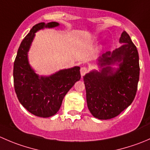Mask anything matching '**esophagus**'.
Segmentation results:
<instances>
[{
  "instance_id": "esophagus-1",
  "label": "esophagus",
  "mask_w": 150,
  "mask_h": 150,
  "mask_svg": "<svg viewBox=\"0 0 150 150\" xmlns=\"http://www.w3.org/2000/svg\"><path fill=\"white\" fill-rule=\"evenodd\" d=\"M88 72V68L86 67H83L81 68V74L82 76L86 75Z\"/></svg>"
}]
</instances>
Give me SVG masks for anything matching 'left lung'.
Here are the masks:
<instances>
[{"label": "left lung", "mask_w": 150, "mask_h": 150, "mask_svg": "<svg viewBox=\"0 0 150 150\" xmlns=\"http://www.w3.org/2000/svg\"><path fill=\"white\" fill-rule=\"evenodd\" d=\"M123 43L110 53L107 51L99 59L101 67L120 62L115 72L111 67L101 72L93 71L83 77L86 101L91 113L100 120L116 117L134 101L139 79V62L137 48L129 35L124 31L120 38Z\"/></svg>", "instance_id": "obj_1"}]
</instances>
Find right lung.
Returning a JSON list of instances; mask_svg holds the SVG:
<instances>
[{"instance_id":"obj_1","label":"right lung","mask_w":150,"mask_h":150,"mask_svg":"<svg viewBox=\"0 0 150 150\" xmlns=\"http://www.w3.org/2000/svg\"><path fill=\"white\" fill-rule=\"evenodd\" d=\"M59 25L55 22H40L33 27L18 49L13 63V86L19 102L32 114L42 117L54 115L63 99L76 81L81 79L79 67L62 69L49 77H39L28 63V51L35 33Z\"/></svg>"}]
</instances>
